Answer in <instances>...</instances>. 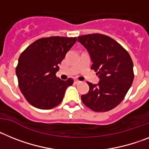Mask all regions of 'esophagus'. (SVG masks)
<instances>
[{
  "label": "esophagus",
  "mask_w": 149,
  "mask_h": 149,
  "mask_svg": "<svg viewBox=\"0 0 149 149\" xmlns=\"http://www.w3.org/2000/svg\"><path fill=\"white\" fill-rule=\"evenodd\" d=\"M74 83L75 84H79V83H80V81H79V80H77V79H75L74 80Z\"/></svg>",
  "instance_id": "obj_1"
}]
</instances>
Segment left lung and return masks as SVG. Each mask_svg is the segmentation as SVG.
Here are the masks:
<instances>
[{"label": "left lung", "instance_id": "1", "mask_svg": "<svg viewBox=\"0 0 149 149\" xmlns=\"http://www.w3.org/2000/svg\"><path fill=\"white\" fill-rule=\"evenodd\" d=\"M88 51L91 69L99 75L97 85L88 82L89 91L81 99L94 112H107L122 101L134 78V64L128 52L117 41L101 33L78 37Z\"/></svg>", "mask_w": 149, "mask_h": 149}]
</instances>
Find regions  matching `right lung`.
<instances>
[{"mask_svg": "<svg viewBox=\"0 0 149 149\" xmlns=\"http://www.w3.org/2000/svg\"><path fill=\"white\" fill-rule=\"evenodd\" d=\"M76 42V37H42L21 53L15 73L21 92L31 105L49 109L61 103L66 89L73 85V79L64 81L55 73Z\"/></svg>", "mask_w": 149, "mask_h": 149, "instance_id": "1", "label": "right lung"}]
</instances>
